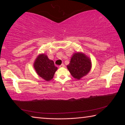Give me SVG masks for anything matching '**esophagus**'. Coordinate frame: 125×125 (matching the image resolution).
Here are the masks:
<instances>
[{
	"mask_svg": "<svg viewBox=\"0 0 125 125\" xmlns=\"http://www.w3.org/2000/svg\"><path fill=\"white\" fill-rule=\"evenodd\" d=\"M59 67H60V68H64V67H65V65H64V64H62L60 65V66H59Z\"/></svg>",
	"mask_w": 125,
	"mask_h": 125,
	"instance_id": "obj_1",
	"label": "esophagus"
}]
</instances>
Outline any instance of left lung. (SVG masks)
Listing matches in <instances>:
<instances>
[{"label":"left lung","instance_id":"left-lung-1","mask_svg":"<svg viewBox=\"0 0 125 125\" xmlns=\"http://www.w3.org/2000/svg\"><path fill=\"white\" fill-rule=\"evenodd\" d=\"M67 68L73 78L80 80L89 72L92 68L90 58L82 52L74 53Z\"/></svg>","mask_w":125,"mask_h":125}]
</instances>
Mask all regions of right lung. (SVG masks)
Masks as SVG:
<instances>
[{
	"mask_svg": "<svg viewBox=\"0 0 125 125\" xmlns=\"http://www.w3.org/2000/svg\"><path fill=\"white\" fill-rule=\"evenodd\" d=\"M33 67L37 74L47 82L53 78L57 70L53 61L50 60L45 54H40L37 57L33 63Z\"/></svg>",
	"mask_w": 125,
	"mask_h": 125,
	"instance_id": "obj_1",
	"label": "right lung"
}]
</instances>
